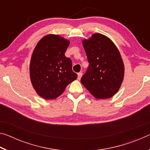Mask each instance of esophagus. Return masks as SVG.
Wrapping results in <instances>:
<instances>
[{"mask_svg":"<svg viewBox=\"0 0 150 150\" xmlns=\"http://www.w3.org/2000/svg\"><path fill=\"white\" fill-rule=\"evenodd\" d=\"M82 75H83V73H82V72H79V73H77V75H78V79L79 80L80 79H81V76H82Z\"/></svg>","mask_w":150,"mask_h":150,"instance_id":"1","label":"esophagus"}]
</instances>
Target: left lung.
I'll return each instance as SVG.
<instances>
[{"label": "left lung", "mask_w": 150, "mask_h": 150, "mask_svg": "<svg viewBox=\"0 0 150 150\" xmlns=\"http://www.w3.org/2000/svg\"><path fill=\"white\" fill-rule=\"evenodd\" d=\"M83 45L89 65L81 83L96 98H111L118 92L124 75L118 48L108 37L98 33L83 40Z\"/></svg>", "instance_id": "obj_1"}]
</instances>
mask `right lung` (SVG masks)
Returning <instances> with one entry per match:
<instances>
[{
    "label": "right lung",
    "mask_w": 150,
    "mask_h": 150,
    "mask_svg": "<svg viewBox=\"0 0 150 150\" xmlns=\"http://www.w3.org/2000/svg\"><path fill=\"white\" fill-rule=\"evenodd\" d=\"M69 40L59 35L48 34L40 40L32 53L30 75L37 94L45 100L55 99L77 78L72 62L65 57Z\"/></svg>",
    "instance_id": "1"
}]
</instances>
